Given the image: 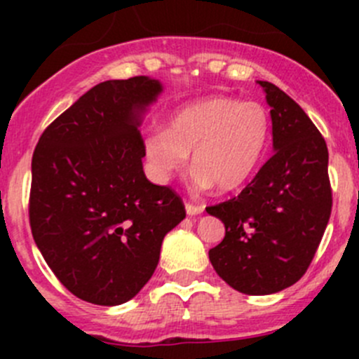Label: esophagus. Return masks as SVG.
<instances>
[{"label":"esophagus","instance_id":"esophagus-1","mask_svg":"<svg viewBox=\"0 0 359 359\" xmlns=\"http://www.w3.org/2000/svg\"><path fill=\"white\" fill-rule=\"evenodd\" d=\"M203 210H205V206H203V205H194V203L186 201L187 215H198V213H201Z\"/></svg>","mask_w":359,"mask_h":359}]
</instances>
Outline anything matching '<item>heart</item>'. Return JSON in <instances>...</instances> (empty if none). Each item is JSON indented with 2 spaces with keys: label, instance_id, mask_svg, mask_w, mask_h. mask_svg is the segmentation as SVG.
Segmentation results:
<instances>
[{
  "label": "heart",
  "instance_id": "obj_1",
  "mask_svg": "<svg viewBox=\"0 0 359 359\" xmlns=\"http://www.w3.org/2000/svg\"><path fill=\"white\" fill-rule=\"evenodd\" d=\"M271 114L266 106L234 97H210L180 107L168 130L146 140V154L158 179L182 172L193 151L194 180L217 191L240 189L259 168L271 139Z\"/></svg>",
  "mask_w": 359,
  "mask_h": 359
}]
</instances>
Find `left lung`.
<instances>
[{
  "instance_id": "1",
  "label": "left lung",
  "mask_w": 359,
  "mask_h": 359,
  "mask_svg": "<svg viewBox=\"0 0 359 359\" xmlns=\"http://www.w3.org/2000/svg\"><path fill=\"white\" fill-rule=\"evenodd\" d=\"M274 154L252 182L231 200L206 206L226 226V236L208 252L229 287L267 295L306 274L332 213L328 147L302 107L269 81Z\"/></svg>"
}]
</instances>
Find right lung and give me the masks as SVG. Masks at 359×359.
Here are the masks:
<instances>
[{
    "instance_id": "add662e5",
    "label": "right lung",
    "mask_w": 359,
    "mask_h": 359,
    "mask_svg": "<svg viewBox=\"0 0 359 359\" xmlns=\"http://www.w3.org/2000/svg\"><path fill=\"white\" fill-rule=\"evenodd\" d=\"M161 85L147 76L99 83L53 119L32 154L29 224L57 280L97 306L140 292L182 198L144 175L140 112Z\"/></svg>"
}]
</instances>
